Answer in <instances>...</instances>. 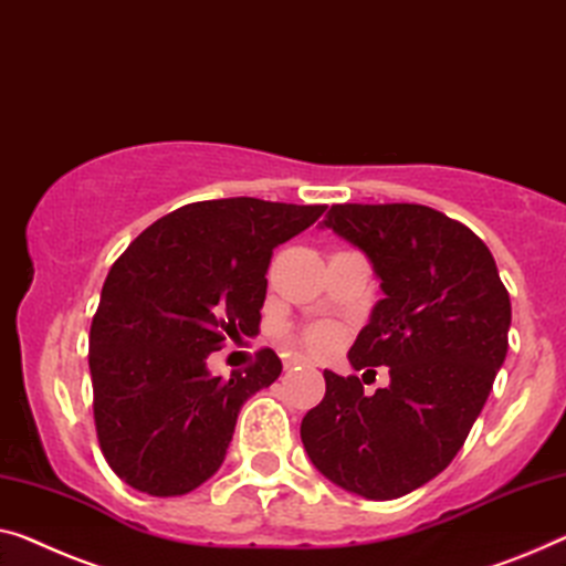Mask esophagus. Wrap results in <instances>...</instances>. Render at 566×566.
<instances>
[{"label": "esophagus", "instance_id": "1", "mask_svg": "<svg viewBox=\"0 0 566 566\" xmlns=\"http://www.w3.org/2000/svg\"><path fill=\"white\" fill-rule=\"evenodd\" d=\"M290 366H294V364H286V368H290Z\"/></svg>", "mask_w": 566, "mask_h": 566}]
</instances>
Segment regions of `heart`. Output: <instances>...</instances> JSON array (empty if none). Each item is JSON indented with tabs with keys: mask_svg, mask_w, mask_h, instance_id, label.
I'll list each match as a JSON object with an SVG mask.
<instances>
[{
	"mask_svg": "<svg viewBox=\"0 0 566 566\" xmlns=\"http://www.w3.org/2000/svg\"><path fill=\"white\" fill-rule=\"evenodd\" d=\"M302 343L317 356H327L343 343V327L333 319H317V323L302 327Z\"/></svg>",
	"mask_w": 566,
	"mask_h": 566,
	"instance_id": "obj_1",
	"label": "heart"
}]
</instances>
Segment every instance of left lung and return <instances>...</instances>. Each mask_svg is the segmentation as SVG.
Segmentation results:
<instances>
[{"label":"left lung","instance_id":"left-lung-1","mask_svg":"<svg viewBox=\"0 0 566 566\" xmlns=\"http://www.w3.org/2000/svg\"><path fill=\"white\" fill-rule=\"evenodd\" d=\"M323 226L358 247L384 300L348 353L389 366L364 394L325 370V396L302 419V444L327 480L370 501L401 499L465 444L509 353L511 300L493 254L468 226L417 202H343Z\"/></svg>","mask_w":566,"mask_h":566}]
</instances>
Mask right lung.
<instances>
[{"label":"right lung","mask_w":566,"mask_h":566,"mask_svg":"<svg viewBox=\"0 0 566 566\" xmlns=\"http://www.w3.org/2000/svg\"><path fill=\"white\" fill-rule=\"evenodd\" d=\"M323 213L259 198L188 202L114 261L88 366L101 452L126 485L167 499L221 468L243 401L280 378L282 360L261 348L231 378L206 360L259 333L272 251Z\"/></svg>","instance_id":"obj_1"}]
</instances>
